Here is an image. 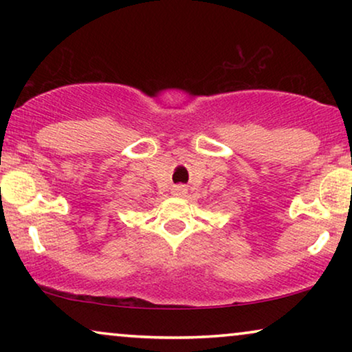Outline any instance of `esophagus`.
Listing matches in <instances>:
<instances>
[{
	"label": "esophagus",
	"mask_w": 352,
	"mask_h": 352,
	"mask_svg": "<svg viewBox=\"0 0 352 352\" xmlns=\"http://www.w3.org/2000/svg\"><path fill=\"white\" fill-rule=\"evenodd\" d=\"M173 194H175V195H184L186 194V187L184 186H175V187H173Z\"/></svg>",
	"instance_id": "1"
}]
</instances>
